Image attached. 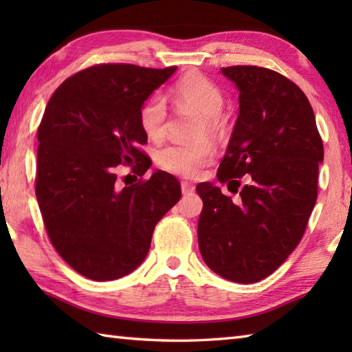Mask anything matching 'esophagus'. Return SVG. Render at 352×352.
<instances>
[{
	"mask_svg": "<svg viewBox=\"0 0 352 352\" xmlns=\"http://www.w3.org/2000/svg\"><path fill=\"white\" fill-rule=\"evenodd\" d=\"M182 192H183V195H190V193L195 192V186L188 183V182H182Z\"/></svg>",
	"mask_w": 352,
	"mask_h": 352,
	"instance_id": "34e87169",
	"label": "esophagus"
}]
</instances>
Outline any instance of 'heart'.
I'll return each instance as SVG.
<instances>
[{
  "label": "heart",
  "instance_id": "1",
  "mask_svg": "<svg viewBox=\"0 0 352 352\" xmlns=\"http://www.w3.org/2000/svg\"><path fill=\"white\" fill-rule=\"evenodd\" d=\"M170 95L180 107L189 109L198 115L195 138H219L226 130L221 110L226 96L221 87L203 74L192 72L177 80L170 87ZM168 107L162 95H151L142 104L139 122L142 130L153 140H160L166 133ZM214 146L210 140L198 139L190 144H172L162 148L157 154V163L170 174L193 178L213 162Z\"/></svg>",
  "mask_w": 352,
  "mask_h": 352
}]
</instances>
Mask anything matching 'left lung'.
<instances>
[{
  "mask_svg": "<svg viewBox=\"0 0 352 352\" xmlns=\"http://www.w3.org/2000/svg\"><path fill=\"white\" fill-rule=\"evenodd\" d=\"M239 87V116L219 164L221 183L241 188L234 204L212 183L203 199L198 245L207 266L234 283L271 275L304 236L318 198L322 138L307 96L276 71L252 65L222 68Z\"/></svg>",
  "mask_w": 352,
  "mask_h": 352,
  "instance_id": "1",
  "label": "left lung"
}]
</instances>
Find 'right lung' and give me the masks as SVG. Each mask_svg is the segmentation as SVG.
<instances>
[{
    "mask_svg": "<svg viewBox=\"0 0 352 352\" xmlns=\"http://www.w3.org/2000/svg\"><path fill=\"white\" fill-rule=\"evenodd\" d=\"M175 69L89 66L66 78L45 109L36 198L52 246L87 278L109 281L133 272L146 257L155 223L182 197L180 183L163 170L130 186L124 182L125 188L115 172L124 164L142 177L151 166L140 148L148 136L139 111Z\"/></svg>",
    "mask_w": 352,
    "mask_h": 352,
    "instance_id": "obj_1",
    "label": "right lung"
}]
</instances>
